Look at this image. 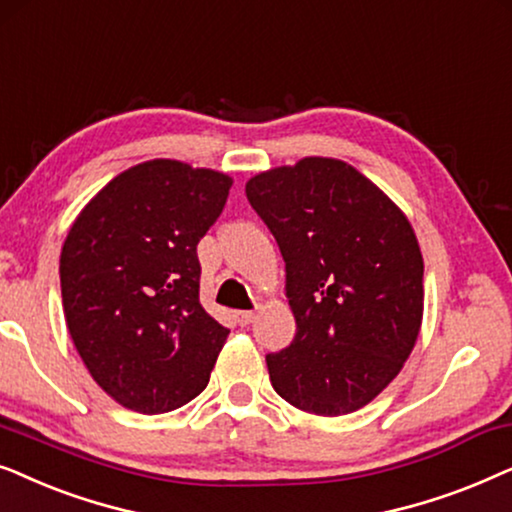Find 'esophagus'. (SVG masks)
Here are the masks:
<instances>
[{"instance_id":"obj_1","label":"esophagus","mask_w":512,"mask_h":512,"mask_svg":"<svg viewBox=\"0 0 512 512\" xmlns=\"http://www.w3.org/2000/svg\"><path fill=\"white\" fill-rule=\"evenodd\" d=\"M234 318L238 325H250L255 320V311H236Z\"/></svg>"}]
</instances>
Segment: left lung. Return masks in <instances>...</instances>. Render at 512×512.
<instances>
[{"label":"left lung","mask_w":512,"mask_h":512,"mask_svg":"<svg viewBox=\"0 0 512 512\" xmlns=\"http://www.w3.org/2000/svg\"><path fill=\"white\" fill-rule=\"evenodd\" d=\"M285 262L297 332L269 353L271 386L297 410L356 412L403 370L424 316V260L395 203L349 163L309 156L245 185Z\"/></svg>","instance_id":"1"}]
</instances>
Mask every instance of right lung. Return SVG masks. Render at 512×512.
I'll use <instances>...</instances> for the list:
<instances>
[{
    "mask_svg": "<svg viewBox=\"0 0 512 512\" xmlns=\"http://www.w3.org/2000/svg\"><path fill=\"white\" fill-rule=\"evenodd\" d=\"M231 177L154 159L114 177L60 252L67 330L107 395L140 414L177 410L206 388L229 330L199 302L196 245Z\"/></svg>",
    "mask_w": 512,
    "mask_h": 512,
    "instance_id": "1",
    "label": "right lung"
}]
</instances>
